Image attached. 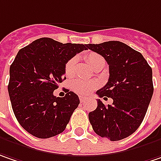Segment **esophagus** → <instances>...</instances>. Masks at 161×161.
<instances>
[{
  "instance_id": "obj_1",
  "label": "esophagus",
  "mask_w": 161,
  "mask_h": 161,
  "mask_svg": "<svg viewBox=\"0 0 161 161\" xmlns=\"http://www.w3.org/2000/svg\"><path fill=\"white\" fill-rule=\"evenodd\" d=\"M86 99H87V98H86V97H82V96L79 97V100H80L81 103H85V102L86 101Z\"/></svg>"
}]
</instances>
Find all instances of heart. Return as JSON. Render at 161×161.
<instances>
[{
  "label": "heart",
  "mask_w": 161,
  "mask_h": 161,
  "mask_svg": "<svg viewBox=\"0 0 161 161\" xmlns=\"http://www.w3.org/2000/svg\"><path fill=\"white\" fill-rule=\"evenodd\" d=\"M86 58L89 64L96 69L97 67L105 65V59L103 56L97 53H89L86 55ZM75 64H76V58L73 57L69 59L67 63L65 64L64 66V73L67 76H70L74 74L75 68ZM97 87V83L96 82H87V81L76 79V80L72 81L71 88L73 91L79 95H88L93 90H95Z\"/></svg>",
  "instance_id": "obj_1"
}]
</instances>
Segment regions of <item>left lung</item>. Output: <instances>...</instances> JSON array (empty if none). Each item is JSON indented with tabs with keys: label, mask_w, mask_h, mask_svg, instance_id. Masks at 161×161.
I'll use <instances>...</instances> for the list:
<instances>
[{
	"label": "left lung",
	"mask_w": 161,
	"mask_h": 161,
	"mask_svg": "<svg viewBox=\"0 0 161 161\" xmlns=\"http://www.w3.org/2000/svg\"><path fill=\"white\" fill-rule=\"evenodd\" d=\"M109 65L107 85L97 91L99 97H111L112 105L97 99V108L88 114L94 131L111 141L133 134L147 110L153 95L152 69L139 52L119 41L87 44Z\"/></svg>",
	"instance_id": "1"
}]
</instances>
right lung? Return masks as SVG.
<instances>
[{"label":"right lung","mask_w":161,"mask_h":161,"mask_svg":"<svg viewBox=\"0 0 161 161\" xmlns=\"http://www.w3.org/2000/svg\"><path fill=\"white\" fill-rule=\"evenodd\" d=\"M87 44L62 43L43 37L22 48L10 66L8 92L20 125L31 135L48 138L62 133L80 103L66 89L64 97L53 91L65 79L64 66Z\"/></svg>","instance_id":"1"}]
</instances>
